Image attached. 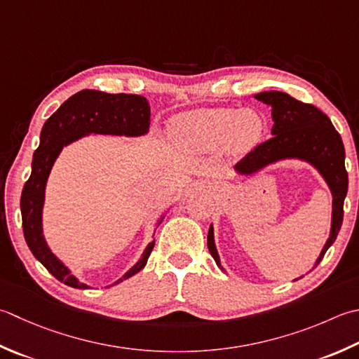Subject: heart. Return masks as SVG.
Instances as JSON below:
<instances>
[{
  "label": "heart",
  "instance_id": "heart-1",
  "mask_svg": "<svg viewBox=\"0 0 359 359\" xmlns=\"http://www.w3.org/2000/svg\"><path fill=\"white\" fill-rule=\"evenodd\" d=\"M263 130V116L252 109H201L171 121L172 137L182 146L201 151L227 143L231 151L245 152L259 142Z\"/></svg>",
  "mask_w": 359,
  "mask_h": 359
}]
</instances>
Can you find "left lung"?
I'll use <instances>...</instances> for the list:
<instances>
[{"label":"left lung","instance_id":"left-lung-1","mask_svg":"<svg viewBox=\"0 0 359 359\" xmlns=\"http://www.w3.org/2000/svg\"><path fill=\"white\" fill-rule=\"evenodd\" d=\"M255 100L272 107L273 126L271 133L273 137L258 144L241 161H238L235 170L238 174L252 175L276 161L299 158L313 165L319 171L332 191L333 210L330 236L319 258L316 259V268L322 262L330 245L334 243L342 226L344 199L348 188L346 149H344L342 138L324 111L311 104L294 100L283 91H262L255 95ZM207 244L210 254L221 268V259L215 245L213 226L208 229Z\"/></svg>","mask_w":359,"mask_h":359}]
</instances>
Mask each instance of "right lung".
Segmentation results:
<instances>
[{
	"label": "right lung",
	"instance_id": "1",
	"mask_svg": "<svg viewBox=\"0 0 359 359\" xmlns=\"http://www.w3.org/2000/svg\"><path fill=\"white\" fill-rule=\"evenodd\" d=\"M149 124L151 107L146 97L126 93L110 95L97 90H82L68 97L46 119L40 133V144L32 157L31 175L21 191L20 208L27 248L59 282L77 290L90 287L79 282L72 271L53 254L43 236L41 213L45 203V188L55 158L59 157L63 147L90 133L140 137L149 132ZM154 244L156 240L147 244L142 258L114 285L124 282L144 268Z\"/></svg>",
	"mask_w": 359,
	"mask_h": 359
}]
</instances>
